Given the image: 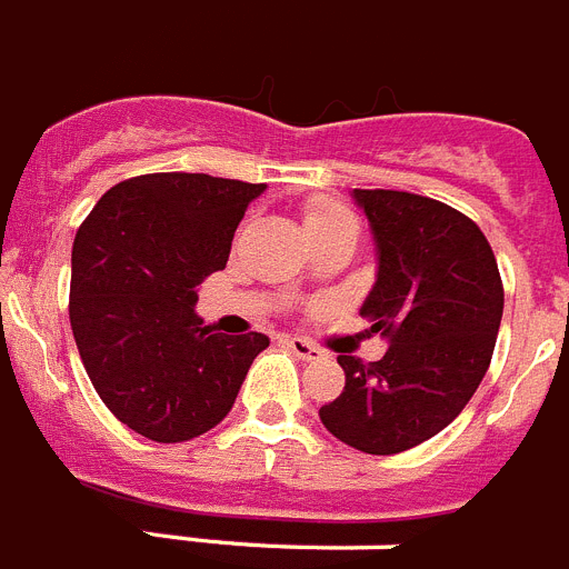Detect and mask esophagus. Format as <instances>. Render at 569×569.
<instances>
[{
    "label": "esophagus",
    "mask_w": 569,
    "mask_h": 569,
    "mask_svg": "<svg viewBox=\"0 0 569 569\" xmlns=\"http://www.w3.org/2000/svg\"><path fill=\"white\" fill-rule=\"evenodd\" d=\"M284 345H288L296 357L305 359V362H310V359H322V351H319L317 345L305 342V339H299V337H288V339H284Z\"/></svg>",
    "instance_id": "obj_1"
}]
</instances>
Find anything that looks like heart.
<instances>
[{"label": "heart", "mask_w": 569, "mask_h": 569, "mask_svg": "<svg viewBox=\"0 0 569 569\" xmlns=\"http://www.w3.org/2000/svg\"><path fill=\"white\" fill-rule=\"evenodd\" d=\"M339 221H353L351 212L345 210V207H339V203L317 201V203H310L308 210H305V227H308V230H319V227L339 224Z\"/></svg>", "instance_id": "1"}]
</instances>
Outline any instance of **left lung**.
I'll return each instance as SVG.
<instances>
[{"instance_id": "obj_1", "label": "left lung", "mask_w": 569, "mask_h": 569, "mask_svg": "<svg viewBox=\"0 0 569 569\" xmlns=\"http://www.w3.org/2000/svg\"><path fill=\"white\" fill-rule=\"evenodd\" d=\"M377 247V279L359 308L386 357L339 353L342 395L319 420L342 443L397 455L443 431L472 400L501 328L503 284L487 236L435 198L353 189Z\"/></svg>"}]
</instances>
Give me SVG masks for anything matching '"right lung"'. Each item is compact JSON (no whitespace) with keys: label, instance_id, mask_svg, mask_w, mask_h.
<instances>
[{"label":"right lung","instance_id":"right-lung-1","mask_svg":"<svg viewBox=\"0 0 569 569\" xmlns=\"http://www.w3.org/2000/svg\"><path fill=\"white\" fill-rule=\"evenodd\" d=\"M267 183L198 172L111 187L71 250V331L109 411L154 443H181L230 415L264 333L227 337L196 313L198 284L230 259Z\"/></svg>","mask_w":569,"mask_h":569}]
</instances>
